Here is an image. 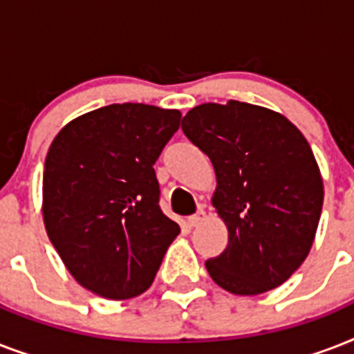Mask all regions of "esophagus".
<instances>
[{"label":"esophagus","mask_w":354,"mask_h":354,"mask_svg":"<svg viewBox=\"0 0 354 354\" xmlns=\"http://www.w3.org/2000/svg\"><path fill=\"white\" fill-rule=\"evenodd\" d=\"M204 221H205V211L204 209H198L196 213H194V215H191L187 218L189 226H191V227L198 226V224H202Z\"/></svg>","instance_id":"1"}]
</instances>
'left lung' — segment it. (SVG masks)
I'll return each instance as SVG.
<instances>
[{"label": "left lung", "mask_w": 354, "mask_h": 354, "mask_svg": "<svg viewBox=\"0 0 354 354\" xmlns=\"http://www.w3.org/2000/svg\"><path fill=\"white\" fill-rule=\"evenodd\" d=\"M182 130L215 167L213 205L227 246L205 268L216 285L255 296L283 285L310 252L324 182L313 149L281 113L248 102H205Z\"/></svg>", "instance_id": "1"}]
</instances>
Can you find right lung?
Here are the masks:
<instances>
[{"instance_id":"obj_1","label":"right lung","mask_w":354,"mask_h":354,"mask_svg":"<svg viewBox=\"0 0 354 354\" xmlns=\"http://www.w3.org/2000/svg\"><path fill=\"white\" fill-rule=\"evenodd\" d=\"M178 110L122 102L58 132L44 171V222L80 285L108 299L143 294L180 226L160 207L154 163Z\"/></svg>"}]
</instances>
